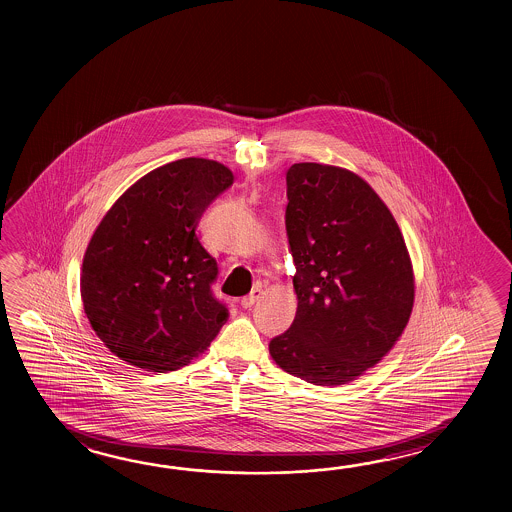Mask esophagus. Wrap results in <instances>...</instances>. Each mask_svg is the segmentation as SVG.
<instances>
[{"label": "esophagus", "mask_w": 512, "mask_h": 512, "mask_svg": "<svg viewBox=\"0 0 512 512\" xmlns=\"http://www.w3.org/2000/svg\"><path fill=\"white\" fill-rule=\"evenodd\" d=\"M261 293H263V291H261L260 285H256L249 296H243V298H241V307H245V309L252 307V305L256 304V302L260 300Z\"/></svg>", "instance_id": "esophagus-1"}]
</instances>
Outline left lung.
Masks as SVG:
<instances>
[{"label":"left lung","mask_w":512,"mask_h":512,"mask_svg":"<svg viewBox=\"0 0 512 512\" xmlns=\"http://www.w3.org/2000/svg\"><path fill=\"white\" fill-rule=\"evenodd\" d=\"M285 181L298 309L269 351L302 381L346 384L403 335L414 307L410 256L392 212L359 175L296 163Z\"/></svg>","instance_id":"obj_1"}]
</instances>
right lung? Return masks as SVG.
Listing matches in <instances>:
<instances>
[{
	"mask_svg": "<svg viewBox=\"0 0 512 512\" xmlns=\"http://www.w3.org/2000/svg\"><path fill=\"white\" fill-rule=\"evenodd\" d=\"M232 181L216 161L179 159L144 175L100 221L80 293L89 324L120 359L142 370H179L227 322V304L212 293L218 261L196 230Z\"/></svg>",
	"mask_w": 512,
	"mask_h": 512,
	"instance_id": "1",
	"label": "right lung"
}]
</instances>
